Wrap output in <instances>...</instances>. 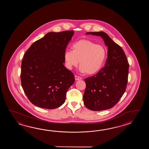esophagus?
<instances>
[{"mask_svg":"<svg viewBox=\"0 0 149 149\" xmlns=\"http://www.w3.org/2000/svg\"><path fill=\"white\" fill-rule=\"evenodd\" d=\"M74 78H75L76 80H81V79H82L81 77H79V76H74Z\"/></svg>","mask_w":149,"mask_h":149,"instance_id":"1","label":"esophagus"}]
</instances>
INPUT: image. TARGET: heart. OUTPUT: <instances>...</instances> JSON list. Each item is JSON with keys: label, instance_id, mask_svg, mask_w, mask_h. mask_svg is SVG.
Wrapping results in <instances>:
<instances>
[{"label": "heart", "instance_id": "1", "mask_svg": "<svg viewBox=\"0 0 149 149\" xmlns=\"http://www.w3.org/2000/svg\"><path fill=\"white\" fill-rule=\"evenodd\" d=\"M72 50H67L64 54L65 66L71 69L79 64L81 72L92 75L98 72L104 63L107 51L101 45H97L88 40H80L72 46Z\"/></svg>", "mask_w": 149, "mask_h": 149}]
</instances>
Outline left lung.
<instances>
[{
    "label": "left lung",
    "mask_w": 149,
    "mask_h": 149,
    "mask_svg": "<svg viewBox=\"0 0 149 149\" xmlns=\"http://www.w3.org/2000/svg\"><path fill=\"white\" fill-rule=\"evenodd\" d=\"M101 36L108 46V58L104 67L94 76L85 79L86 87L83 96L86 107L92 111L112 108L123 96L128 82L129 64L120 46L104 32H90Z\"/></svg>",
    "instance_id": "obj_1"
}]
</instances>
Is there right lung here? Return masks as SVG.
<instances>
[{
	"instance_id": "1",
	"label": "right lung",
	"mask_w": 149,
	"mask_h": 149,
	"mask_svg": "<svg viewBox=\"0 0 149 149\" xmlns=\"http://www.w3.org/2000/svg\"><path fill=\"white\" fill-rule=\"evenodd\" d=\"M74 31L49 32L26 51L21 63V85L33 104L44 109L58 108L75 81L64 65V54Z\"/></svg>"
}]
</instances>
